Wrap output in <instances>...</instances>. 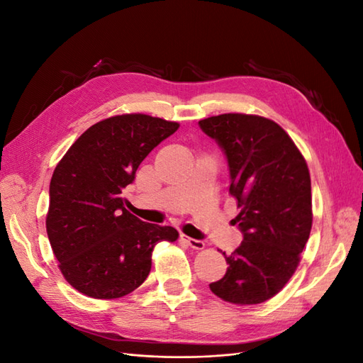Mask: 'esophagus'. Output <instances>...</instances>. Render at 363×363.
Segmentation results:
<instances>
[{
    "mask_svg": "<svg viewBox=\"0 0 363 363\" xmlns=\"http://www.w3.org/2000/svg\"><path fill=\"white\" fill-rule=\"evenodd\" d=\"M180 239L184 240V242L188 244L191 248H194V250H203V248H204V242H203V240L194 239V238H189V236H186V235H182Z\"/></svg>",
    "mask_w": 363,
    "mask_h": 363,
    "instance_id": "34e87169",
    "label": "esophagus"
}]
</instances>
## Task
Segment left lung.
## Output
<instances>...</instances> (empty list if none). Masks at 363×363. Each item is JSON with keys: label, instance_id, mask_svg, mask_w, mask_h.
<instances>
[{"label": "left lung", "instance_id": "8db88e82", "mask_svg": "<svg viewBox=\"0 0 363 363\" xmlns=\"http://www.w3.org/2000/svg\"><path fill=\"white\" fill-rule=\"evenodd\" d=\"M223 148L230 169V195L244 235L225 256V276L208 284L233 304H259L289 281L312 228V192L307 163L294 140L274 121L245 113H224L200 121Z\"/></svg>", "mask_w": 363, "mask_h": 363}]
</instances>
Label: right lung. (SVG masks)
<instances>
[{
    "mask_svg": "<svg viewBox=\"0 0 363 363\" xmlns=\"http://www.w3.org/2000/svg\"><path fill=\"white\" fill-rule=\"evenodd\" d=\"M179 127L144 113L107 118L87 128L57 163L47 233L63 277L79 292L98 300L133 292L148 277L156 244L177 240L174 227L131 215L123 189Z\"/></svg>",
    "mask_w": 363,
    "mask_h": 363,
    "instance_id": "right-lung-1",
    "label": "right lung"
}]
</instances>
